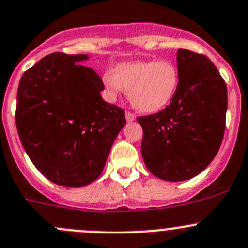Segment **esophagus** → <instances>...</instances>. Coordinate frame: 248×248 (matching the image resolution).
<instances>
[{
  "mask_svg": "<svg viewBox=\"0 0 248 248\" xmlns=\"http://www.w3.org/2000/svg\"><path fill=\"white\" fill-rule=\"evenodd\" d=\"M126 120L128 122H132V121H134V120H136V116H134V114H132L131 111H127L126 112Z\"/></svg>",
  "mask_w": 248,
  "mask_h": 248,
  "instance_id": "34e87169",
  "label": "esophagus"
}]
</instances>
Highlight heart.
I'll return each instance as SVG.
<instances>
[{
    "mask_svg": "<svg viewBox=\"0 0 248 248\" xmlns=\"http://www.w3.org/2000/svg\"><path fill=\"white\" fill-rule=\"evenodd\" d=\"M103 82L111 98L126 88L132 105L139 111L151 114L170 104L177 92L179 75L168 60H139L120 64L115 73L107 71Z\"/></svg>",
    "mask_w": 248,
    "mask_h": 248,
    "instance_id": "obj_1",
    "label": "heart"
}]
</instances>
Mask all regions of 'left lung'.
<instances>
[{"mask_svg":"<svg viewBox=\"0 0 248 248\" xmlns=\"http://www.w3.org/2000/svg\"><path fill=\"white\" fill-rule=\"evenodd\" d=\"M179 83L170 105L137 117L143 128L141 156L155 177L190 179L217 155L225 129L227 85L206 55L178 49Z\"/></svg>","mask_w":248,"mask_h":248,"instance_id":"1","label":"left lung"}]
</instances>
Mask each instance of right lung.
<instances>
[{"label":"right lung","instance_id":"right-lung-1","mask_svg":"<svg viewBox=\"0 0 248 248\" xmlns=\"http://www.w3.org/2000/svg\"><path fill=\"white\" fill-rule=\"evenodd\" d=\"M87 54L52 53L23 74L16 94L19 138L50 182L81 188L102 173L126 124L124 110L104 102V83L78 63Z\"/></svg>","mask_w":248,"mask_h":248}]
</instances>
